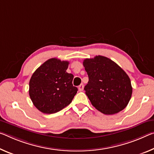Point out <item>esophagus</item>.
<instances>
[{"label": "esophagus", "instance_id": "obj_1", "mask_svg": "<svg viewBox=\"0 0 154 154\" xmlns=\"http://www.w3.org/2000/svg\"><path fill=\"white\" fill-rule=\"evenodd\" d=\"M84 84H80L79 86V87H78V88H79V91H82L83 90H84Z\"/></svg>", "mask_w": 154, "mask_h": 154}]
</instances>
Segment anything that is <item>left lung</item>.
Returning a JSON list of instances; mask_svg holds the SVG:
<instances>
[{
  "mask_svg": "<svg viewBox=\"0 0 154 154\" xmlns=\"http://www.w3.org/2000/svg\"><path fill=\"white\" fill-rule=\"evenodd\" d=\"M89 81L84 90L92 106L104 114L123 110L132 94L130 77L109 58L95 56L83 62Z\"/></svg>",
  "mask_w": 154,
  "mask_h": 154,
  "instance_id": "left-lung-1",
  "label": "left lung"
}]
</instances>
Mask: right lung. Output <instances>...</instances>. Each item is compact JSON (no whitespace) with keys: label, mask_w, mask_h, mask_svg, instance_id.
Wrapping results in <instances>:
<instances>
[{"label":"right lung","mask_w":154,"mask_h":154,"mask_svg":"<svg viewBox=\"0 0 154 154\" xmlns=\"http://www.w3.org/2000/svg\"><path fill=\"white\" fill-rule=\"evenodd\" d=\"M68 64V61L51 58L33 72L29 93L38 110L56 113L72 102L78 89L72 85L73 75L66 72Z\"/></svg>","instance_id":"right-lung-1"}]
</instances>
